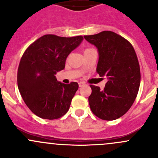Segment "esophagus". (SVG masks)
Listing matches in <instances>:
<instances>
[{
	"mask_svg": "<svg viewBox=\"0 0 158 158\" xmlns=\"http://www.w3.org/2000/svg\"><path fill=\"white\" fill-rule=\"evenodd\" d=\"M84 85H85V82H79V87H82V86H84Z\"/></svg>",
	"mask_w": 158,
	"mask_h": 158,
	"instance_id": "esophagus-1",
	"label": "esophagus"
}]
</instances>
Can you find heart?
<instances>
[{
	"label": "heart",
	"instance_id": "b5f03b06",
	"mask_svg": "<svg viewBox=\"0 0 158 158\" xmlns=\"http://www.w3.org/2000/svg\"><path fill=\"white\" fill-rule=\"evenodd\" d=\"M89 49H89H89H85V50H84V52H85V51H88V50H89Z\"/></svg>",
	"mask_w": 158,
	"mask_h": 158
}]
</instances>
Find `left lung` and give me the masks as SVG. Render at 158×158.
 Instances as JSON below:
<instances>
[{
  "instance_id": "1",
  "label": "left lung",
  "mask_w": 158,
  "mask_h": 158,
  "mask_svg": "<svg viewBox=\"0 0 158 158\" xmlns=\"http://www.w3.org/2000/svg\"><path fill=\"white\" fill-rule=\"evenodd\" d=\"M84 38L98 49L96 72L108 79L104 89L90 85V109L102 120H115L130 109L139 90L141 72L136 52L130 42L112 31Z\"/></svg>"
}]
</instances>
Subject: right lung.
<instances>
[{"instance_id": "obj_1", "label": "right lung", "mask_w": 158, "mask_h": 158, "mask_svg": "<svg viewBox=\"0 0 158 158\" xmlns=\"http://www.w3.org/2000/svg\"><path fill=\"white\" fill-rule=\"evenodd\" d=\"M82 40V36L44 35L30 44L22 56L17 85L24 102L38 117L53 120L69 110L79 85L58 82L55 75L64 69L67 56Z\"/></svg>"}]
</instances>
